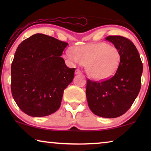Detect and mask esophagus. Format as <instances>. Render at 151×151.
Listing matches in <instances>:
<instances>
[{"label": "esophagus", "instance_id": "34e87169", "mask_svg": "<svg viewBox=\"0 0 151 151\" xmlns=\"http://www.w3.org/2000/svg\"><path fill=\"white\" fill-rule=\"evenodd\" d=\"M75 74L76 75H81L82 74V72H81V71H80V69H77L75 71Z\"/></svg>", "mask_w": 151, "mask_h": 151}]
</instances>
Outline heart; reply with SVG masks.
<instances>
[{
    "label": "heart",
    "mask_w": 151,
    "mask_h": 151,
    "mask_svg": "<svg viewBox=\"0 0 151 151\" xmlns=\"http://www.w3.org/2000/svg\"><path fill=\"white\" fill-rule=\"evenodd\" d=\"M66 59L72 64L85 65L88 76L96 80H105L116 73L121 62V54L114 46L105 42L90 43L65 52Z\"/></svg>",
    "instance_id": "heart-1"
}]
</instances>
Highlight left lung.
<instances>
[{"instance_id":"8db88e82","label":"left lung","mask_w":151,"mask_h":151,"mask_svg":"<svg viewBox=\"0 0 151 151\" xmlns=\"http://www.w3.org/2000/svg\"><path fill=\"white\" fill-rule=\"evenodd\" d=\"M121 54L115 75L102 82L87 80L86 95L91 111L98 116L115 118L127 112L139 94L143 71L141 58L133 42L120 36H109Z\"/></svg>"}]
</instances>
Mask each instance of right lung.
I'll list each match as a JSON object with an SVG mask.
<instances>
[{"instance_id":"1","label":"right lung","mask_w":151,"mask_h":151,"mask_svg":"<svg viewBox=\"0 0 151 151\" xmlns=\"http://www.w3.org/2000/svg\"><path fill=\"white\" fill-rule=\"evenodd\" d=\"M68 43L36 34L18 45L11 67L12 96L22 112L47 116L58 110L76 69L60 57Z\"/></svg>"}]
</instances>
